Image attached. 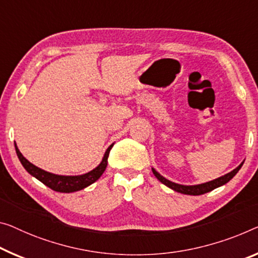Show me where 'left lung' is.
Wrapping results in <instances>:
<instances>
[{
    "mask_svg": "<svg viewBox=\"0 0 258 258\" xmlns=\"http://www.w3.org/2000/svg\"><path fill=\"white\" fill-rule=\"evenodd\" d=\"M242 165H243V162H241V164L237 166L235 169H233L232 172H229L228 174H226V175L218 177V179L213 180V181L207 182V183H202V184H197V185H182V184L174 183V182L169 181L167 179H165L164 176H161L160 174L158 173L156 169L152 168V172L154 174V176H156L157 179L161 182V183H164L165 185H167L168 188L175 190V191H177V192L185 194V195L197 196V195H203V194H205V192L211 191V190L216 189L218 187H220V185H223L225 183H227V182L231 180L232 177L234 176L237 172H239L240 168L242 167Z\"/></svg>",
    "mask_w": 258,
    "mask_h": 258,
    "instance_id": "obj_1",
    "label": "left lung"
}]
</instances>
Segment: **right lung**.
<instances>
[{
    "label": "right lung",
    "instance_id": "add662e5",
    "mask_svg": "<svg viewBox=\"0 0 258 258\" xmlns=\"http://www.w3.org/2000/svg\"><path fill=\"white\" fill-rule=\"evenodd\" d=\"M112 148H113V144L107 149V151L105 152V156L102 158V161L100 162V165L91 170V172L83 174V175H78V176H63V175H56V174L46 172V170H43L41 168L37 167V166H34L33 164H31L26 158H24L23 154L19 152L17 145L15 144L16 153H17V156L19 158V160H21L22 165L24 166V168H25L31 175L34 176L35 179H38L48 188L58 192L78 191V190H82L86 187H89L90 184H92L93 182H96L99 177L102 175V173L105 172V169L107 167V162H108L109 151Z\"/></svg>",
    "mask_w": 258,
    "mask_h": 258
}]
</instances>
